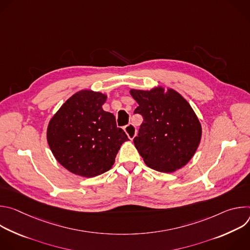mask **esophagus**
<instances>
[{
  "label": "esophagus",
  "instance_id": "esophagus-1",
  "mask_svg": "<svg viewBox=\"0 0 250 250\" xmlns=\"http://www.w3.org/2000/svg\"><path fill=\"white\" fill-rule=\"evenodd\" d=\"M124 129L129 139H133V137L136 135V127L132 124H128L124 127Z\"/></svg>",
  "mask_w": 250,
  "mask_h": 250
}]
</instances>
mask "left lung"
Here are the masks:
<instances>
[{
    "mask_svg": "<svg viewBox=\"0 0 250 250\" xmlns=\"http://www.w3.org/2000/svg\"><path fill=\"white\" fill-rule=\"evenodd\" d=\"M144 118L134 146L145 163L159 172L182 168L195 154L202 135L201 124L189 103L176 91L161 87L130 90Z\"/></svg>",
    "mask_w": 250,
    "mask_h": 250,
    "instance_id": "obj_1",
    "label": "left lung"
}]
</instances>
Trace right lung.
<instances>
[{
    "instance_id": "add662e5",
    "label": "right lung",
    "mask_w": 250,
    "mask_h": 250,
    "mask_svg": "<svg viewBox=\"0 0 250 250\" xmlns=\"http://www.w3.org/2000/svg\"><path fill=\"white\" fill-rule=\"evenodd\" d=\"M106 96L89 90L69 98L47 127V141L57 161L70 172L95 177L112 168L125 132L112 113L102 108Z\"/></svg>"
}]
</instances>
